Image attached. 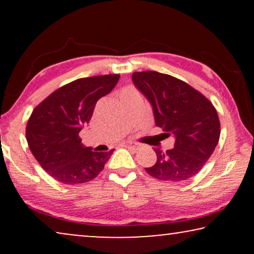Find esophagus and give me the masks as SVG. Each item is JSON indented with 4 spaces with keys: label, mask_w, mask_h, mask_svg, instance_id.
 I'll return each mask as SVG.
<instances>
[{
    "label": "esophagus",
    "mask_w": 254,
    "mask_h": 254,
    "mask_svg": "<svg viewBox=\"0 0 254 254\" xmlns=\"http://www.w3.org/2000/svg\"><path fill=\"white\" fill-rule=\"evenodd\" d=\"M121 145H123V147H125V148H130V149H134V150H136V149L138 148V144H136V143H133V142H128V141H126V142H123V143H121Z\"/></svg>",
    "instance_id": "obj_1"
}]
</instances>
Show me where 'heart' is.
<instances>
[{"instance_id": "obj_1", "label": "heart", "mask_w": 254, "mask_h": 254, "mask_svg": "<svg viewBox=\"0 0 254 254\" xmlns=\"http://www.w3.org/2000/svg\"><path fill=\"white\" fill-rule=\"evenodd\" d=\"M126 90H129V89H125V90H124V91H126ZM124 91H123V92H124Z\"/></svg>"}]
</instances>
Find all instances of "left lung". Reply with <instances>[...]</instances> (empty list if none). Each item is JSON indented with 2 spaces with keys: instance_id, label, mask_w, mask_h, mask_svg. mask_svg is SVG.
Segmentation results:
<instances>
[{
  "instance_id": "obj_1",
  "label": "left lung",
  "mask_w": 254,
  "mask_h": 254,
  "mask_svg": "<svg viewBox=\"0 0 254 254\" xmlns=\"http://www.w3.org/2000/svg\"><path fill=\"white\" fill-rule=\"evenodd\" d=\"M131 79L151 104L156 126L176 140L170 150L154 148L157 161L145 171L164 182H183L195 176L220 140L221 125L214 105L202 93L173 76L138 71Z\"/></svg>"
}]
</instances>
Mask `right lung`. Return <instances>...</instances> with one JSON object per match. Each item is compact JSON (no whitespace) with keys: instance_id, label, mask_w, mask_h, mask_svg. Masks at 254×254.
Returning a JSON list of instances; mask_svg holds the SVG:
<instances>
[{"instance_id":"obj_1","label":"right lung","mask_w":254,"mask_h":254,"mask_svg":"<svg viewBox=\"0 0 254 254\" xmlns=\"http://www.w3.org/2000/svg\"><path fill=\"white\" fill-rule=\"evenodd\" d=\"M120 75L78 78L36 106L26 125V140L34 158L58 182L77 185L95 179L114 149L96 152L78 134L91 119L96 103L114 89Z\"/></svg>"}]
</instances>
